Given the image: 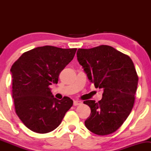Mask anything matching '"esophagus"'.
I'll return each mask as SVG.
<instances>
[{
	"instance_id": "34e87169",
	"label": "esophagus",
	"mask_w": 151,
	"mask_h": 151,
	"mask_svg": "<svg viewBox=\"0 0 151 151\" xmlns=\"http://www.w3.org/2000/svg\"><path fill=\"white\" fill-rule=\"evenodd\" d=\"M81 102L79 101H74V106H78L79 104H81Z\"/></svg>"
}]
</instances>
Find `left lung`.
I'll use <instances>...</instances> for the list:
<instances>
[{"label": "left lung", "mask_w": 151, "mask_h": 151, "mask_svg": "<svg viewBox=\"0 0 151 151\" xmlns=\"http://www.w3.org/2000/svg\"><path fill=\"white\" fill-rule=\"evenodd\" d=\"M77 60L88 79L104 91L99 102L86 100L91 109L84 122L91 132L99 136L115 132L132 110L138 77L131 59L109 45L78 49Z\"/></svg>", "instance_id": "obj_1"}]
</instances>
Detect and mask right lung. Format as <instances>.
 <instances>
[{"label":"right lung","instance_id":"right-lung-1","mask_svg":"<svg viewBox=\"0 0 151 151\" xmlns=\"http://www.w3.org/2000/svg\"><path fill=\"white\" fill-rule=\"evenodd\" d=\"M77 48L38 47L24 52L12 65L15 113L26 127L38 133L52 131L73 105L70 98L54 97L49 86L73 60Z\"/></svg>","mask_w":151,"mask_h":151}]
</instances>
